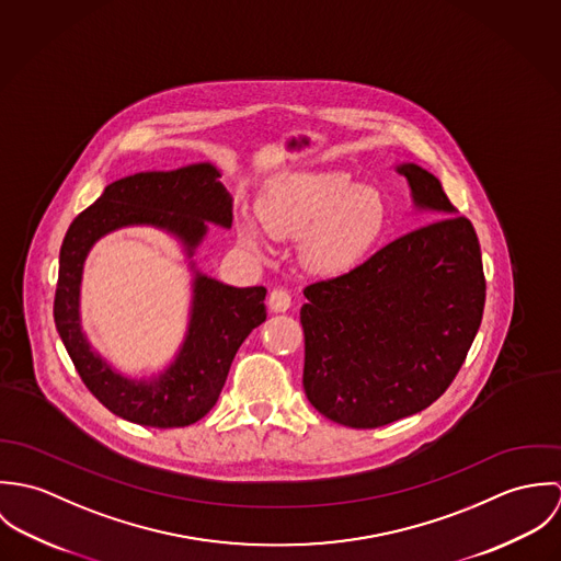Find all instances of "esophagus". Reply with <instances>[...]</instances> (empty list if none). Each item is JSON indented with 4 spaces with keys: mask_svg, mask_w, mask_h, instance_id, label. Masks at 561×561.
<instances>
[{
    "mask_svg": "<svg viewBox=\"0 0 561 561\" xmlns=\"http://www.w3.org/2000/svg\"><path fill=\"white\" fill-rule=\"evenodd\" d=\"M267 305H270V309H272L274 313H285V311L291 307V296H289V291H285V289H274V291L270 294Z\"/></svg>",
    "mask_w": 561,
    "mask_h": 561,
    "instance_id": "34e87169",
    "label": "esophagus"
}]
</instances>
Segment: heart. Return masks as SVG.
<instances>
[{
    "mask_svg": "<svg viewBox=\"0 0 561 561\" xmlns=\"http://www.w3.org/2000/svg\"><path fill=\"white\" fill-rule=\"evenodd\" d=\"M259 216L272 238L307 236L305 254L316 270L345 272L382 238L389 207L376 187L356 185L345 172H302L276 181L261 198ZM240 238L261 248L250 220H241Z\"/></svg>",
    "mask_w": 561,
    "mask_h": 561,
    "instance_id": "1",
    "label": "heart"
}]
</instances>
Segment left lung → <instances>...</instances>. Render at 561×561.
Returning a JSON list of instances; mask_svg holds the SVG:
<instances>
[{
  "mask_svg": "<svg viewBox=\"0 0 561 561\" xmlns=\"http://www.w3.org/2000/svg\"><path fill=\"white\" fill-rule=\"evenodd\" d=\"M436 220L354 270L311 283L300 309L305 393L334 423L371 430L425 410L458 376L480 330L485 276L469 218L440 181L403 163Z\"/></svg>",
  "mask_w": 561,
  "mask_h": 561,
  "instance_id": "8db88e82",
  "label": "left lung"
}]
</instances>
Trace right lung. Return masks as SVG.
I'll use <instances>...</instances> for the list:
<instances>
[{"mask_svg": "<svg viewBox=\"0 0 561 561\" xmlns=\"http://www.w3.org/2000/svg\"><path fill=\"white\" fill-rule=\"evenodd\" d=\"M209 163L118 179L71 222L62 248L54 320L85 389L110 412L138 425L185 427L203 419L220 398L231 363L245 336L261 325L265 287H229L196 276L190 334L176 363L158 382H131L90 352L80 328L81 265L101 236L127 225L174 231L190 248L205 236V220L231 227V196Z\"/></svg>", "mask_w": 561, "mask_h": 561, "instance_id": "1", "label": "right lung"}]
</instances>
